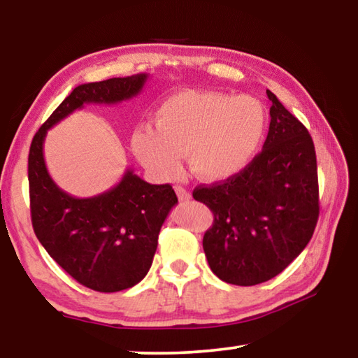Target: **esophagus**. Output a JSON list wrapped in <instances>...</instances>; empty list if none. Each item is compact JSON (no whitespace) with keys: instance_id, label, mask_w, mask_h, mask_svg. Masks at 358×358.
Here are the masks:
<instances>
[{"instance_id":"obj_1","label":"esophagus","mask_w":358,"mask_h":358,"mask_svg":"<svg viewBox=\"0 0 358 358\" xmlns=\"http://www.w3.org/2000/svg\"><path fill=\"white\" fill-rule=\"evenodd\" d=\"M175 192H177V196H178L181 202H186V201H189V199H191L189 191H186L185 187H181V186H175Z\"/></svg>"}]
</instances>
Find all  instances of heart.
<instances>
[{"label":"heart","instance_id":"b5f03b06","mask_svg":"<svg viewBox=\"0 0 358 358\" xmlns=\"http://www.w3.org/2000/svg\"><path fill=\"white\" fill-rule=\"evenodd\" d=\"M266 110L251 96L215 92H180L162 102L155 129L132 136L138 161L161 180L173 178L180 156L189 172L205 183H222L251 164L262 147Z\"/></svg>","mask_w":358,"mask_h":358}]
</instances>
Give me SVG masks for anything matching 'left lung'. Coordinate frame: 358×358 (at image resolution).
Wrapping results in <instances>:
<instances>
[{
    "label": "left lung",
    "instance_id": "left-lung-1",
    "mask_svg": "<svg viewBox=\"0 0 358 358\" xmlns=\"http://www.w3.org/2000/svg\"><path fill=\"white\" fill-rule=\"evenodd\" d=\"M266 96L271 120L262 151L237 177L192 192L215 216L203 235L210 268L235 286L280 275L310 243L319 217L313 138L270 90Z\"/></svg>",
    "mask_w": 358,
    "mask_h": 358
}]
</instances>
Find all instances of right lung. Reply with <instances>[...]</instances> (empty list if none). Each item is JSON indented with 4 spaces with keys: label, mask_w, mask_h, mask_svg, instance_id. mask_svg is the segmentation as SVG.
Returning <instances> with one entry per match:
<instances>
[{
    "label": "right lung",
    "mask_w": 358,
    "mask_h": 358,
    "mask_svg": "<svg viewBox=\"0 0 358 358\" xmlns=\"http://www.w3.org/2000/svg\"><path fill=\"white\" fill-rule=\"evenodd\" d=\"M148 74L78 85L57 107L29 147L28 181L33 229L64 271L98 292L129 289L147 276L157 235L177 194L171 185H150L134 171L93 197H74L52 180L44 159L47 131L85 104H118L142 92Z\"/></svg>",
    "instance_id": "add662e5"
}]
</instances>
